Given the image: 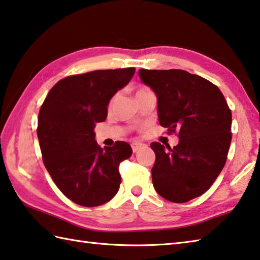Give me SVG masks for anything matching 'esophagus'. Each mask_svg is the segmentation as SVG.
<instances>
[{
    "label": "esophagus",
    "instance_id": "obj_1",
    "mask_svg": "<svg viewBox=\"0 0 260 260\" xmlns=\"http://www.w3.org/2000/svg\"><path fill=\"white\" fill-rule=\"evenodd\" d=\"M144 144L141 143V142H133L132 143V150H133V152H136V151L140 150V148H142Z\"/></svg>",
    "mask_w": 260,
    "mask_h": 260
}]
</instances>
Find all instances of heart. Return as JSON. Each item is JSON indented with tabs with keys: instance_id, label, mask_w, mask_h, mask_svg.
Returning a JSON list of instances; mask_svg holds the SVG:
<instances>
[{
	"instance_id": "obj_1",
	"label": "heart",
	"mask_w": 260,
	"mask_h": 260,
	"mask_svg": "<svg viewBox=\"0 0 260 260\" xmlns=\"http://www.w3.org/2000/svg\"><path fill=\"white\" fill-rule=\"evenodd\" d=\"M148 91H150L149 88H146V87H144V86H140V87L136 88L135 96H136V95H139V94H141V93H144V92H148Z\"/></svg>"
}]
</instances>
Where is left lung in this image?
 I'll return each instance as SVG.
<instances>
[{"instance_id":"1","label":"left lung","mask_w":260,"mask_h":260,"mask_svg":"<svg viewBox=\"0 0 260 260\" xmlns=\"http://www.w3.org/2000/svg\"><path fill=\"white\" fill-rule=\"evenodd\" d=\"M139 76L157 96L159 124L178 132L172 149L151 143L155 153L152 183L165 199L187 202L208 190L225 166L232 114L219 88L181 69H140Z\"/></svg>"}]
</instances>
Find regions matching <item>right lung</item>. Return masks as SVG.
I'll use <instances>...</instances> for the list:
<instances>
[{
  "instance_id": "1",
  "label": "right lung",
  "mask_w": 260,
  "mask_h": 260,
  "mask_svg": "<svg viewBox=\"0 0 260 260\" xmlns=\"http://www.w3.org/2000/svg\"><path fill=\"white\" fill-rule=\"evenodd\" d=\"M134 73L135 68L95 70L63 78L51 88L41 107L37 138L45 168L75 204L101 206L119 190L118 167L133 151L122 141L100 148L94 128L96 122L106 120L112 96Z\"/></svg>"
}]
</instances>
